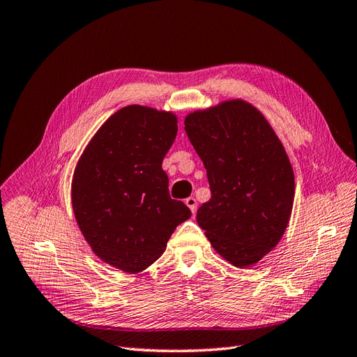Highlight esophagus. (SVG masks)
<instances>
[{
    "mask_svg": "<svg viewBox=\"0 0 357 357\" xmlns=\"http://www.w3.org/2000/svg\"><path fill=\"white\" fill-rule=\"evenodd\" d=\"M185 205L191 209V213H193V214L196 213V209H197V200H196L195 197H191V196L187 197V199H185Z\"/></svg>",
    "mask_w": 357,
    "mask_h": 357,
    "instance_id": "esophagus-1",
    "label": "esophagus"
}]
</instances>
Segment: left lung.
Wrapping results in <instances>:
<instances>
[{
  "label": "left lung",
  "instance_id": "8db88e82",
  "mask_svg": "<svg viewBox=\"0 0 357 357\" xmlns=\"http://www.w3.org/2000/svg\"><path fill=\"white\" fill-rule=\"evenodd\" d=\"M211 199L197 223L235 267L257 264L279 243L294 202V172L278 135L257 108L227 100L185 119Z\"/></svg>",
  "mask_w": 357,
  "mask_h": 357
}]
</instances>
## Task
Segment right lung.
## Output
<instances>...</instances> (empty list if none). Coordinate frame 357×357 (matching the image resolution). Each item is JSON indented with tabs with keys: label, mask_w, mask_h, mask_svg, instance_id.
<instances>
[{
	"label": "right lung",
	"mask_w": 357,
	"mask_h": 357,
	"mask_svg": "<svg viewBox=\"0 0 357 357\" xmlns=\"http://www.w3.org/2000/svg\"><path fill=\"white\" fill-rule=\"evenodd\" d=\"M176 116L130 105L100 126L77 164L72 206L98 257L139 273L166 250L176 226L191 217L169 195L161 164L178 132Z\"/></svg>",
	"instance_id": "add662e5"
}]
</instances>
